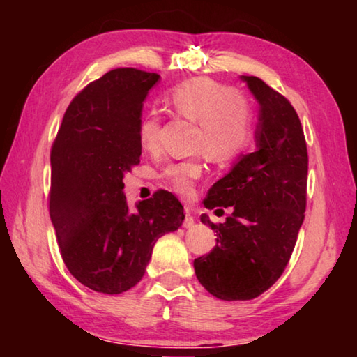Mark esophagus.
I'll list each match as a JSON object with an SVG mask.
<instances>
[{
    "mask_svg": "<svg viewBox=\"0 0 357 357\" xmlns=\"http://www.w3.org/2000/svg\"><path fill=\"white\" fill-rule=\"evenodd\" d=\"M185 219H184V228H192L193 225H195V219H193V215H192V213H190V209L189 208H185Z\"/></svg>",
    "mask_w": 357,
    "mask_h": 357,
    "instance_id": "1",
    "label": "esophagus"
}]
</instances>
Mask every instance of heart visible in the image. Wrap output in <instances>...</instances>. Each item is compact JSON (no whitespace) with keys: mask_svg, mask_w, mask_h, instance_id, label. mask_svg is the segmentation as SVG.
<instances>
[{"mask_svg":"<svg viewBox=\"0 0 357 357\" xmlns=\"http://www.w3.org/2000/svg\"><path fill=\"white\" fill-rule=\"evenodd\" d=\"M168 102L181 116L198 123L197 146L206 151L214 162L227 164L233 160L252 140L250 105L227 84L204 77L192 78L174 86L168 94ZM159 129L160 119L157 113L144 114L138 124V142L143 149L157 148ZM202 173L200 159H187L167 165L160 176L172 190L179 195H189Z\"/></svg>","mask_w":357,"mask_h":357,"instance_id":"1","label":"heart"}]
</instances>
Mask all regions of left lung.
<instances>
[{"instance_id":"left-lung-1","label":"left lung","mask_w":357,"mask_h":357,"mask_svg":"<svg viewBox=\"0 0 357 357\" xmlns=\"http://www.w3.org/2000/svg\"><path fill=\"white\" fill-rule=\"evenodd\" d=\"M258 104L255 151L243 154L211 187L204 208H229L215 225L217 245L193 261L197 279L223 301L253 299L287 268L304 222L309 157L293 105L257 77L241 75Z\"/></svg>"}]
</instances>
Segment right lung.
<instances>
[{
    "instance_id": "add662e5",
    "label": "right lung",
    "mask_w": 357,
    "mask_h": 357,
    "mask_svg": "<svg viewBox=\"0 0 357 357\" xmlns=\"http://www.w3.org/2000/svg\"><path fill=\"white\" fill-rule=\"evenodd\" d=\"M160 75L114 69L70 102L50 154V219L70 274L98 293L119 294L144 275L157 239L183 225L173 193L129 209L123 179L140 164L143 100Z\"/></svg>"
}]
</instances>
